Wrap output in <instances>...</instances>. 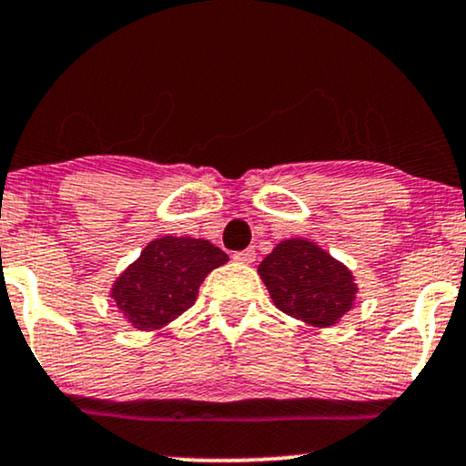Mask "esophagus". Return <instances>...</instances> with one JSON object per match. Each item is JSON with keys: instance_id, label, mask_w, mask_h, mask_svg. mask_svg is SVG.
Instances as JSON below:
<instances>
[{"instance_id": "1", "label": "esophagus", "mask_w": 466, "mask_h": 466, "mask_svg": "<svg viewBox=\"0 0 466 466\" xmlns=\"http://www.w3.org/2000/svg\"><path fill=\"white\" fill-rule=\"evenodd\" d=\"M234 260H238V263H254L256 260V249L254 248H248L243 251H234Z\"/></svg>"}]
</instances>
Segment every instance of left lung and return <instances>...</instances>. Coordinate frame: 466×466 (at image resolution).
<instances>
[{
	"instance_id": "obj_1",
	"label": "left lung",
	"mask_w": 466,
	"mask_h": 466,
	"mask_svg": "<svg viewBox=\"0 0 466 466\" xmlns=\"http://www.w3.org/2000/svg\"><path fill=\"white\" fill-rule=\"evenodd\" d=\"M258 274L276 307L307 324H337L355 302L350 271L311 240L278 243L258 265Z\"/></svg>"
}]
</instances>
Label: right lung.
I'll list each match as a JSON object with an SVG mask.
<instances>
[{
  "label": "right lung",
  "instance_id": "obj_1",
  "mask_svg": "<svg viewBox=\"0 0 466 466\" xmlns=\"http://www.w3.org/2000/svg\"><path fill=\"white\" fill-rule=\"evenodd\" d=\"M226 263V251L210 240L155 238L144 248L140 258L117 278L111 298L136 329H159L190 309L203 278Z\"/></svg>",
  "mask_w": 466,
  "mask_h": 466
}]
</instances>
